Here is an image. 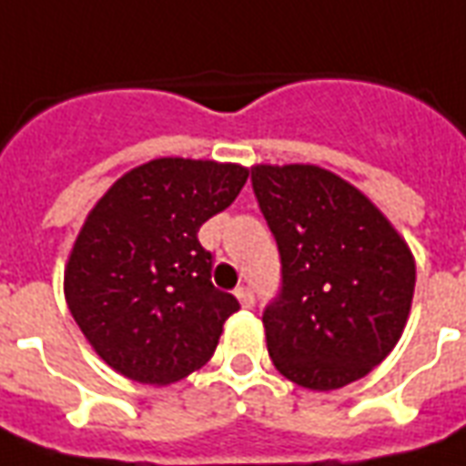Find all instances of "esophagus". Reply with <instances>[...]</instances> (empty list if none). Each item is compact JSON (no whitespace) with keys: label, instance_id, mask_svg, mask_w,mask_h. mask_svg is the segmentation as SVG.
Listing matches in <instances>:
<instances>
[{"label":"esophagus","instance_id":"obj_1","mask_svg":"<svg viewBox=\"0 0 466 466\" xmlns=\"http://www.w3.org/2000/svg\"><path fill=\"white\" fill-rule=\"evenodd\" d=\"M234 296L239 298V303L244 305V308H251V305H254V290L248 289V286H239V289L234 290Z\"/></svg>","mask_w":466,"mask_h":466}]
</instances>
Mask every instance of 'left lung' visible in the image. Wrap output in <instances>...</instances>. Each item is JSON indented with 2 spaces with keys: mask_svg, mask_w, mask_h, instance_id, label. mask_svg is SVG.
Wrapping results in <instances>:
<instances>
[{
  "mask_svg": "<svg viewBox=\"0 0 466 466\" xmlns=\"http://www.w3.org/2000/svg\"><path fill=\"white\" fill-rule=\"evenodd\" d=\"M251 186L283 273L264 310L273 367L310 390L367 376L408 322L415 258L406 239L367 195L319 166L258 163Z\"/></svg>",
  "mask_w": 466,
  "mask_h": 466,
  "instance_id": "1",
  "label": "left lung"
}]
</instances>
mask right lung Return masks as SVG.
I'll return each mask as SVG.
<instances>
[{"label":"right lung","mask_w":466,"mask_h":466,"mask_svg":"<svg viewBox=\"0 0 466 466\" xmlns=\"http://www.w3.org/2000/svg\"><path fill=\"white\" fill-rule=\"evenodd\" d=\"M248 177L239 163L154 158L90 209L67 257L66 303L99 360L166 386L208 364L239 303L212 286L200 227Z\"/></svg>","instance_id":"right-lung-1"}]
</instances>
